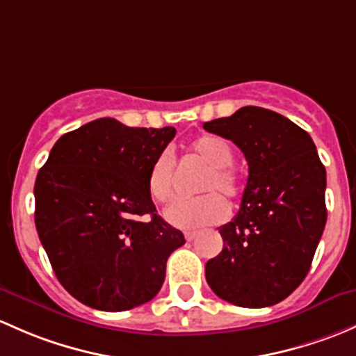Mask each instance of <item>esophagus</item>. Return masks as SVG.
I'll return each mask as SVG.
<instances>
[{
  "instance_id": "esophagus-1",
  "label": "esophagus",
  "mask_w": 356,
  "mask_h": 356,
  "mask_svg": "<svg viewBox=\"0 0 356 356\" xmlns=\"http://www.w3.org/2000/svg\"><path fill=\"white\" fill-rule=\"evenodd\" d=\"M185 238H186V241L195 240V238H197V232H186V233H185Z\"/></svg>"
}]
</instances>
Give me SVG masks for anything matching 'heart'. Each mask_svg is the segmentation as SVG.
Segmentation results:
<instances>
[{
	"instance_id": "obj_1",
	"label": "heart",
	"mask_w": 356,
	"mask_h": 356,
	"mask_svg": "<svg viewBox=\"0 0 356 356\" xmlns=\"http://www.w3.org/2000/svg\"><path fill=\"white\" fill-rule=\"evenodd\" d=\"M192 152L209 168L200 183V192L207 193L197 199H179L166 209L168 221L181 229H195L222 222L228 218L229 211L222 196L236 200L243 192L241 179L232 168L234 154L228 142L216 135H202L192 144ZM173 170L175 157L170 151L161 152L152 163L147 177V190L156 202H168L173 197Z\"/></svg>"
}]
</instances>
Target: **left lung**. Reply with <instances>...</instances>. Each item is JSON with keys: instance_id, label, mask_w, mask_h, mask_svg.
<instances>
[{"instance_id": "1", "label": "left lung", "mask_w": 356, "mask_h": 356, "mask_svg": "<svg viewBox=\"0 0 356 356\" xmlns=\"http://www.w3.org/2000/svg\"><path fill=\"white\" fill-rule=\"evenodd\" d=\"M204 128L248 163L240 211L219 228L222 252L205 264V280L233 305H276L305 280L324 232V164L312 137L270 109L245 106Z\"/></svg>"}]
</instances>
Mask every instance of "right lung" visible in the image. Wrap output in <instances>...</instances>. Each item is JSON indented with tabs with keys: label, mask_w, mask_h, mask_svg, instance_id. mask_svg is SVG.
<instances>
[{
	"label": "right lung",
	"mask_w": 356,
	"mask_h": 356,
	"mask_svg": "<svg viewBox=\"0 0 356 356\" xmlns=\"http://www.w3.org/2000/svg\"><path fill=\"white\" fill-rule=\"evenodd\" d=\"M175 134L99 118L58 138L39 170V240L58 281L83 305L122 312L163 286L185 236L156 214L147 177Z\"/></svg>",
	"instance_id": "1"
}]
</instances>
